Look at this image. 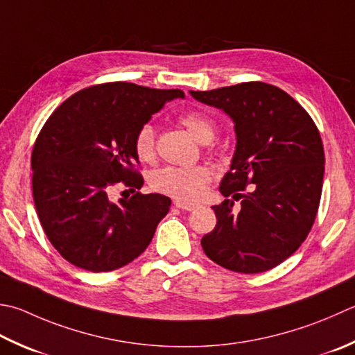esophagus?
Returning a JSON list of instances; mask_svg holds the SVG:
<instances>
[{
    "label": "esophagus",
    "mask_w": 355,
    "mask_h": 355,
    "mask_svg": "<svg viewBox=\"0 0 355 355\" xmlns=\"http://www.w3.org/2000/svg\"><path fill=\"white\" fill-rule=\"evenodd\" d=\"M173 206L178 207V209H182V211H193L198 205L197 203H191V201H186V200H180L178 198V200L173 201Z\"/></svg>",
    "instance_id": "34e87169"
}]
</instances>
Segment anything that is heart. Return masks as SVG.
Instances as JSON below:
<instances>
[{"mask_svg":"<svg viewBox=\"0 0 355 355\" xmlns=\"http://www.w3.org/2000/svg\"><path fill=\"white\" fill-rule=\"evenodd\" d=\"M180 123L198 143H211L215 135V124L209 116L191 110L180 116ZM134 148L137 157L143 162H152L155 157V130L150 124H144L137 132ZM211 172L205 166H166L150 175V187L154 191L175 198L192 200L203 191L209 182Z\"/></svg>","mask_w":355,"mask_h":355,"instance_id":"b5f03b06","label":"heart"}]
</instances>
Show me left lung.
Returning a JSON list of instances; mask_svg holds the SVG:
<instances>
[{"label": "left lung", "mask_w": 355, "mask_h": 355, "mask_svg": "<svg viewBox=\"0 0 355 355\" xmlns=\"http://www.w3.org/2000/svg\"><path fill=\"white\" fill-rule=\"evenodd\" d=\"M197 101L221 109L234 121L231 171L212 206L214 231L201 239L205 254L241 274L265 272L293 255L308 237L320 203L324 150L320 134L300 104L266 83L191 90ZM248 184L251 193L239 194Z\"/></svg>", "instance_id": "obj_1"}]
</instances>
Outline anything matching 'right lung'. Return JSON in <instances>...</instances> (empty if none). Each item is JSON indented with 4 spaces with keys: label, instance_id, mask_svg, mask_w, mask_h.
<instances>
[{
    "label": "right lung",
    "instance_id": "right-lung-1",
    "mask_svg": "<svg viewBox=\"0 0 355 355\" xmlns=\"http://www.w3.org/2000/svg\"><path fill=\"white\" fill-rule=\"evenodd\" d=\"M180 89L106 83L83 89L61 104L41 129L32 150L37 214L53 248L92 272H109L144 252L171 198L136 192L110 200L118 182L141 189L134 140Z\"/></svg>",
    "mask_w": 355,
    "mask_h": 355
}]
</instances>
